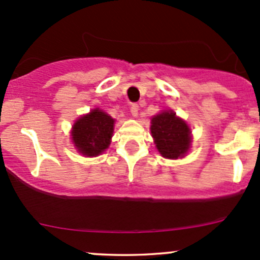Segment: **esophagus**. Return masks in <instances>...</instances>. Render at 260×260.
I'll return each instance as SVG.
<instances>
[{"label":"esophagus","mask_w":260,"mask_h":260,"mask_svg":"<svg viewBox=\"0 0 260 260\" xmlns=\"http://www.w3.org/2000/svg\"><path fill=\"white\" fill-rule=\"evenodd\" d=\"M138 111H139L138 104H133V105L131 106V113H132L133 117H137V116H138Z\"/></svg>","instance_id":"1"}]
</instances>
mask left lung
<instances>
[{
	"mask_svg": "<svg viewBox=\"0 0 260 260\" xmlns=\"http://www.w3.org/2000/svg\"><path fill=\"white\" fill-rule=\"evenodd\" d=\"M151 136L164 157L177 159L189 149L190 131L186 122L176 117L174 111H165L151 120Z\"/></svg>",
	"mask_w": 260,
	"mask_h": 260,
	"instance_id": "1",
	"label": "left lung"
}]
</instances>
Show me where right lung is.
<instances>
[{
    "instance_id": "add662e5",
    "label": "right lung",
    "mask_w": 260,
    "mask_h": 260,
    "mask_svg": "<svg viewBox=\"0 0 260 260\" xmlns=\"http://www.w3.org/2000/svg\"><path fill=\"white\" fill-rule=\"evenodd\" d=\"M113 118L100 110H92L74 123L72 139L79 153L96 156L109 147L113 133Z\"/></svg>"
}]
</instances>
